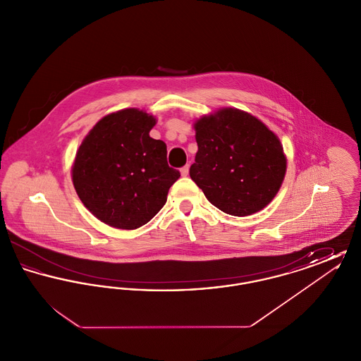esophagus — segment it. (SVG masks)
Masks as SVG:
<instances>
[{
  "label": "esophagus",
  "mask_w": 361,
  "mask_h": 361,
  "mask_svg": "<svg viewBox=\"0 0 361 361\" xmlns=\"http://www.w3.org/2000/svg\"><path fill=\"white\" fill-rule=\"evenodd\" d=\"M180 172H181V176H184V177H187V176H188V173H189V165H185V166H183V168H181V171H180Z\"/></svg>",
  "instance_id": "esophagus-1"
}]
</instances>
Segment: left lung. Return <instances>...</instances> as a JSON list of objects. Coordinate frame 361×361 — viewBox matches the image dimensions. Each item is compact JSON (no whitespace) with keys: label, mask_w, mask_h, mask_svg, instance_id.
Masks as SVG:
<instances>
[{"label":"left lung","mask_w":361,"mask_h":361,"mask_svg":"<svg viewBox=\"0 0 361 361\" xmlns=\"http://www.w3.org/2000/svg\"><path fill=\"white\" fill-rule=\"evenodd\" d=\"M197 153L190 178L211 204L246 216L268 206L283 184L287 158L279 137L256 116L224 108L195 121Z\"/></svg>","instance_id":"1"}]
</instances>
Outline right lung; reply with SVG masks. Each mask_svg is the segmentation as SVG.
<instances>
[{"label": "right lung", "instance_id": "add662e5", "mask_svg": "<svg viewBox=\"0 0 361 361\" xmlns=\"http://www.w3.org/2000/svg\"><path fill=\"white\" fill-rule=\"evenodd\" d=\"M155 121L137 108L109 114L89 131L75 154V192L111 227L134 230L147 224L180 177L168 165L165 142L149 135Z\"/></svg>", "mask_w": 361, "mask_h": 361}]
</instances>
